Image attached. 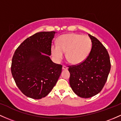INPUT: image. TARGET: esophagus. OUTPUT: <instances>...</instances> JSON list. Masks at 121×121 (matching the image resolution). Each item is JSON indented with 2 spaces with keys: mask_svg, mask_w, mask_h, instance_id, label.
I'll return each mask as SVG.
<instances>
[{
  "mask_svg": "<svg viewBox=\"0 0 121 121\" xmlns=\"http://www.w3.org/2000/svg\"><path fill=\"white\" fill-rule=\"evenodd\" d=\"M62 69H63V70H67L68 69V67H67L66 66H65V65H63V68H62Z\"/></svg>",
  "mask_w": 121,
  "mask_h": 121,
  "instance_id": "34e87169",
  "label": "esophagus"
}]
</instances>
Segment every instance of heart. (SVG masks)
<instances>
[{"label":"heart","mask_w":121,"mask_h":121,"mask_svg":"<svg viewBox=\"0 0 121 121\" xmlns=\"http://www.w3.org/2000/svg\"><path fill=\"white\" fill-rule=\"evenodd\" d=\"M92 48V42L87 35L68 33L60 35L57 43L51 46V53L56 62L61 61L65 55L73 64L83 63L87 58Z\"/></svg>","instance_id":"1"}]
</instances>
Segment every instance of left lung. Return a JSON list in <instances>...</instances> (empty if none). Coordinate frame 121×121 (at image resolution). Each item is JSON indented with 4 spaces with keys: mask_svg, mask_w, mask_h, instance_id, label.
<instances>
[{
    "mask_svg": "<svg viewBox=\"0 0 121 121\" xmlns=\"http://www.w3.org/2000/svg\"><path fill=\"white\" fill-rule=\"evenodd\" d=\"M92 48L88 56L80 64L70 66L69 84L78 96L88 98L95 96L104 87L111 68L109 54L96 38L88 34Z\"/></svg>",
    "mask_w": 121,
    "mask_h": 121,
    "instance_id": "left-lung-1",
    "label": "left lung"
}]
</instances>
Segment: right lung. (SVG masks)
Instances as JSON below:
<instances>
[{
    "mask_svg": "<svg viewBox=\"0 0 121 121\" xmlns=\"http://www.w3.org/2000/svg\"><path fill=\"white\" fill-rule=\"evenodd\" d=\"M55 31L35 33L21 43L12 59L11 73L25 95L34 99L45 97L54 87L62 65L51 60L52 41Z\"/></svg>",
    "mask_w": 121,
    "mask_h": 121,
    "instance_id": "obj_1",
    "label": "right lung"
}]
</instances>
